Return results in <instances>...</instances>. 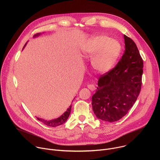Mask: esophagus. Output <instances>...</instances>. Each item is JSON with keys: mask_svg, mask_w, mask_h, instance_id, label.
<instances>
[{"mask_svg": "<svg viewBox=\"0 0 160 160\" xmlns=\"http://www.w3.org/2000/svg\"><path fill=\"white\" fill-rule=\"evenodd\" d=\"M87 87H88V89H90V90H92V91H94V90H96V87L93 84H89V85H88Z\"/></svg>", "mask_w": 160, "mask_h": 160, "instance_id": "34e87169", "label": "esophagus"}]
</instances>
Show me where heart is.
<instances>
[{
	"mask_svg": "<svg viewBox=\"0 0 160 160\" xmlns=\"http://www.w3.org/2000/svg\"><path fill=\"white\" fill-rule=\"evenodd\" d=\"M122 51V45L115 39L105 35L90 38L83 48L84 54L92 60L94 69L100 73L109 71L118 59Z\"/></svg>",
	"mask_w": 160,
	"mask_h": 160,
	"instance_id": "obj_1",
	"label": "heart"
}]
</instances>
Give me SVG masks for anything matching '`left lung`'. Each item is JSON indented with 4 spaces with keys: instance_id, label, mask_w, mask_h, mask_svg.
Segmentation results:
<instances>
[{
    "instance_id": "1",
    "label": "left lung",
    "mask_w": 160,
    "mask_h": 160,
    "mask_svg": "<svg viewBox=\"0 0 160 160\" xmlns=\"http://www.w3.org/2000/svg\"><path fill=\"white\" fill-rule=\"evenodd\" d=\"M125 50L116 66L102 75L92 97L98 118L114 122L126 115L141 92L143 60L135 43L123 35Z\"/></svg>"
}]
</instances>
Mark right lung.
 I'll list each match as a JSON object with an SVG mask.
<instances>
[{
    "mask_svg": "<svg viewBox=\"0 0 160 160\" xmlns=\"http://www.w3.org/2000/svg\"><path fill=\"white\" fill-rule=\"evenodd\" d=\"M40 33H37L36 35H35L33 36V37H38V35H40ZM26 45V44L25 45V46ZM24 46V48H25ZM71 109H72V105L70 106V107L68 108V109L66 110V111H65L62 115L59 117V118L52 120H50V121H47L43 119L40 118H37L38 120H39L40 122H42L43 123H44L45 125L49 126V127H58L59 125H61L63 123H64L66 122V121L67 120V119L69 117L70 115V112H71Z\"/></svg>",
    "mask_w": 160,
    "mask_h": 160,
    "instance_id": "add662e5",
    "label": "right lung"
}]
</instances>
